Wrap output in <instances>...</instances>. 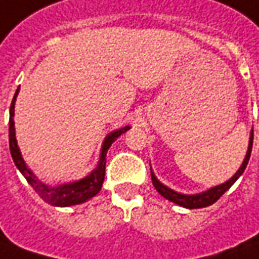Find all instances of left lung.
Returning <instances> with one entry per match:
<instances>
[{
    "instance_id": "obj_1",
    "label": "left lung",
    "mask_w": 259,
    "mask_h": 259,
    "mask_svg": "<svg viewBox=\"0 0 259 259\" xmlns=\"http://www.w3.org/2000/svg\"><path fill=\"white\" fill-rule=\"evenodd\" d=\"M252 140H254V130H251V134H249V142H248V149H247V155L242 160L241 166L240 169L235 172L227 182H224L222 185H217L214 187H210L206 192H201V193L196 194H183L179 193V192H175L170 187L165 186L163 183H160L156 176L151 170V176H152V183L155 189L158 190V193L160 196H163L165 199H167L169 201H172L175 204H179L182 207L185 208H201V207H207L210 204H213L215 201L219 200L222 197L223 194L227 192L230 187L233 186L235 183V181L244 174L245 167L248 165L249 156H251V151H252Z\"/></svg>"
}]
</instances>
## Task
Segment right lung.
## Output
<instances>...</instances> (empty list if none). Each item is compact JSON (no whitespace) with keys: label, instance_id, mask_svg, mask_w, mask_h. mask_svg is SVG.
Wrapping results in <instances>:
<instances>
[{"label":"right lung","instance_id":"obj_1","mask_svg":"<svg viewBox=\"0 0 259 259\" xmlns=\"http://www.w3.org/2000/svg\"><path fill=\"white\" fill-rule=\"evenodd\" d=\"M18 93H19V87L15 92V96L12 99L10 108V151L18 170L24 175V178L35 189V192H37V194L52 206L69 207V206H74V204H80V203L90 200L92 197H94L96 194L99 193L101 190V186H103L104 176H106V156L108 148L111 147L112 142L117 140L119 135L126 133L131 126H122V128H118V130H115V131H112V133L107 135L104 138L103 145H101L99 165L96 166V169H93L87 176H84L83 179L69 182V183H62V185H58V186H49V185L39 181L35 176V174L28 167L26 162L22 158V153L19 151V147H18L17 137H15V122H14L15 101H17Z\"/></svg>","mask_w":259,"mask_h":259}]
</instances>
